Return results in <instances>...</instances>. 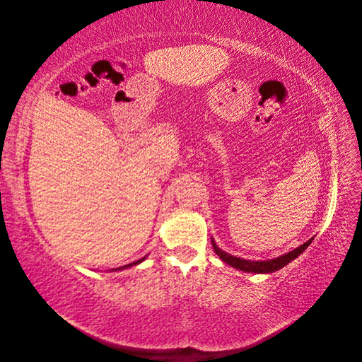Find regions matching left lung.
<instances>
[{"label":"left lung","instance_id":"obj_1","mask_svg":"<svg viewBox=\"0 0 362 362\" xmlns=\"http://www.w3.org/2000/svg\"><path fill=\"white\" fill-rule=\"evenodd\" d=\"M311 241H313V238L306 243H303L302 246H298L297 249L291 250V252L276 257V259L257 260V262L246 260V259H241V257H235V255L223 252V250L220 249L216 243H214V240H212V247H214V250H216V254L220 257V259H222L226 265H230L233 268H238V269H241V272H247V273H273V272H278L279 268L286 267L287 263H291L293 259H297V257L310 246Z\"/></svg>","mask_w":362,"mask_h":362}]
</instances>
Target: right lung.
<instances>
[{
    "mask_svg": "<svg viewBox=\"0 0 362 362\" xmlns=\"http://www.w3.org/2000/svg\"><path fill=\"white\" fill-rule=\"evenodd\" d=\"M145 260V257L144 259H140V260H137V262H132V263H129V265H124V267H121V268H118V269H124V268H129V267H132V265H137V263H140V262H144Z\"/></svg>",
    "mask_w": 362,
    "mask_h": 362,
    "instance_id": "right-lung-1",
    "label": "right lung"
}]
</instances>
